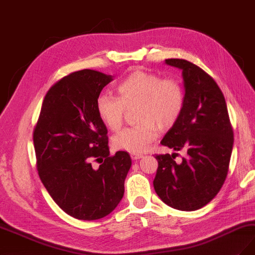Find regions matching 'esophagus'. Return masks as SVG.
Wrapping results in <instances>:
<instances>
[{"label": "esophagus", "instance_id": "34e87169", "mask_svg": "<svg viewBox=\"0 0 255 255\" xmlns=\"http://www.w3.org/2000/svg\"><path fill=\"white\" fill-rule=\"evenodd\" d=\"M130 156H131V158H132V159H138L140 157H143V154H140V153H131Z\"/></svg>", "mask_w": 255, "mask_h": 255}]
</instances>
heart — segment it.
<instances>
[{
  "instance_id": "heart-1",
  "label": "heart",
  "mask_w": 255,
  "mask_h": 255,
  "mask_svg": "<svg viewBox=\"0 0 255 255\" xmlns=\"http://www.w3.org/2000/svg\"><path fill=\"white\" fill-rule=\"evenodd\" d=\"M119 97L102 93L97 99L100 119L109 129L118 130L123 124L126 108L136 107V125L126 127L112 138L117 149L143 152L157 137L158 129L168 130L180 120L185 108L183 84L174 78L145 69H135L117 87Z\"/></svg>"
}]
</instances>
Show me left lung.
<instances>
[{"label":"left lung","instance_id":"1","mask_svg":"<svg viewBox=\"0 0 255 255\" xmlns=\"http://www.w3.org/2000/svg\"><path fill=\"white\" fill-rule=\"evenodd\" d=\"M166 63L182 69L186 103L180 120L161 144L184 151L182 163L174 153L155 154L158 167L153 181L156 194L168 206L194 211L211 202L229 170L233 129L219 85L199 66L183 59Z\"/></svg>","mask_w":255,"mask_h":255}]
</instances>
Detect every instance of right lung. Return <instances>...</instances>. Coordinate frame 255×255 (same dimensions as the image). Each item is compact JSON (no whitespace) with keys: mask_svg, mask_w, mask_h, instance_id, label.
<instances>
[{"mask_svg":"<svg viewBox=\"0 0 255 255\" xmlns=\"http://www.w3.org/2000/svg\"><path fill=\"white\" fill-rule=\"evenodd\" d=\"M111 75L83 69L47 91L33 130L36 169L60 208L72 218L94 221L115 210L131 167L126 151L111 155L97 99Z\"/></svg>","mask_w":255,"mask_h":255,"instance_id":"add662e5","label":"right lung"}]
</instances>
